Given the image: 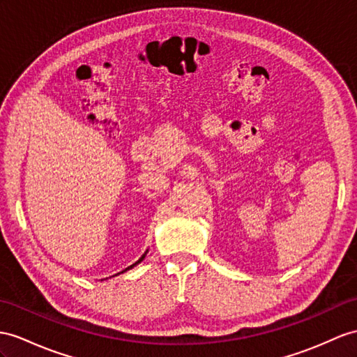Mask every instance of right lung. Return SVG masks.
I'll list each match as a JSON object with an SVG mask.
<instances>
[{
	"label": "right lung",
	"instance_id": "right-lung-1",
	"mask_svg": "<svg viewBox=\"0 0 357 357\" xmlns=\"http://www.w3.org/2000/svg\"><path fill=\"white\" fill-rule=\"evenodd\" d=\"M145 255H146V253H144V255H142V257H141V259H139V260H137V262H135L133 265H130L128 268H126V269H124V271H121V273H126V271H127V269H130V268H133V266H135V265H137V264H141V262H142V260H144V257H145ZM121 273H119V274H121Z\"/></svg>",
	"mask_w": 357,
	"mask_h": 357
}]
</instances>
